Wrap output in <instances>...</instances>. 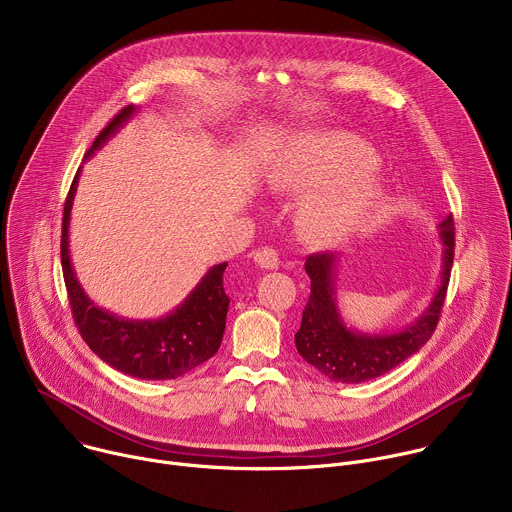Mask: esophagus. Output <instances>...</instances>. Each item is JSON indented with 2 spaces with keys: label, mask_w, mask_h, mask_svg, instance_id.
Masks as SVG:
<instances>
[{
  "label": "esophagus",
  "mask_w": 512,
  "mask_h": 512,
  "mask_svg": "<svg viewBox=\"0 0 512 512\" xmlns=\"http://www.w3.org/2000/svg\"><path fill=\"white\" fill-rule=\"evenodd\" d=\"M251 259H253L261 269H277V265H279L277 251L271 249V247H263V249L251 253Z\"/></svg>",
  "instance_id": "34e87169"
}]
</instances>
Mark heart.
<instances>
[{
    "label": "heart",
    "mask_w": 512,
    "mask_h": 512,
    "mask_svg": "<svg viewBox=\"0 0 512 512\" xmlns=\"http://www.w3.org/2000/svg\"><path fill=\"white\" fill-rule=\"evenodd\" d=\"M377 156L352 135L302 133L291 137L267 170L277 192H306L298 206V231L312 245L344 239L385 198V184L373 176Z\"/></svg>",
    "instance_id": "1"
}]
</instances>
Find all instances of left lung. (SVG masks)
<instances>
[{"label":"left lung","mask_w":512,"mask_h":512,"mask_svg":"<svg viewBox=\"0 0 512 512\" xmlns=\"http://www.w3.org/2000/svg\"><path fill=\"white\" fill-rule=\"evenodd\" d=\"M442 253V275L427 308L409 326L397 332H358L342 320L336 300L338 253L310 255L306 273L312 279V294L296 334L298 352L316 371L336 383H364L377 379L413 356L433 334L446 300L454 263V216L437 225Z\"/></svg>","instance_id":"8db88e82"}]
</instances>
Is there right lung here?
<instances>
[{
	"label": "right lung",
	"mask_w": 512,
	"mask_h": 512,
	"mask_svg": "<svg viewBox=\"0 0 512 512\" xmlns=\"http://www.w3.org/2000/svg\"><path fill=\"white\" fill-rule=\"evenodd\" d=\"M135 113V105L121 109V113L99 133L87 152V158L101 150ZM79 176L81 168L75 180H72L64 202L60 255L72 316H75L81 336L103 362L129 377L166 381L190 373L214 356L223 342L231 302L223 287L227 263L210 267L190 291L188 298L162 318L129 320L99 308L79 283L68 249L70 210L72 202H75Z\"/></svg>",
	"instance_id": "1"
}]
</instances>
